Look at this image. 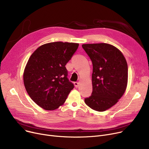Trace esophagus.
<instances>
[{
  "instance_id": "34e87169",
  "label": "esophagus",
  "mask_w": 149,
  "mask_h": 149,
  "mask_svg": "<svg viewBox=\"0 0 149 149\" xmlns=\"http://www.w3.org/2000/svg\"><path fill=\"white\" fill-rule=\"evenodd\" d=\"M79 82H74V85H75V88H78L79 86Z\"/></svg>"
}]
</instances>
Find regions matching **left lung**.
<instances>
[{
    "label": "left lung",
    "instance_id": "1",
    "mask_svg": "<svg viewBox=\"0 0 149 149\" xmlns=\"http://www.w3.org/2000/svg\"><path fill=\"white\" fill-rule=\"evenodd\" d=\"M82 47L93 65L92 93L84 102L93 110L105 111L118 102L126 91V60L118 48L110 44H83Z\"/></svg>",
    "mask_w": 149,
    "mask_h": 149
}]
</instances>
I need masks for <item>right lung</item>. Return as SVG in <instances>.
Segmentation results:
<instances>
[{
  "instance_id": "add662e5",
  "label": "right lung",
  "mask_w": 149,
  "mask_h": 149,
  "mask_svg": "<svg viewBox=\"0 0 149 149\" xmlns=\"http://www.w3.org/2000/svg\"><path fill=\"white\" fill-rule=\"evenodd\" d=\"M79 43L56 42L40 46L29 57L23 72L28 95L45 110L63 104L74 86L68 79L65 67Z\"/></svg>"
}]
</instances>
